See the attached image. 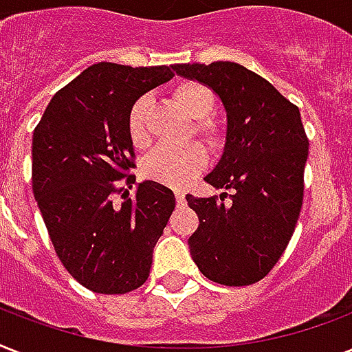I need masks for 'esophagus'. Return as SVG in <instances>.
I'll return each instance as SVG.
<instances>
[{
	"label": "esophagus",
	"mask_w": 352,
	"mask_h": 352,
	"mask_svg": "<svg viewBox=\"0 0 352 352\" xmlns=\"http://www.w3.org/2000/svg\"><path fill=\"white\" fill-rule=\"evenodd\" d=\"M175 199L177 206H184V204H186V199H184V192H182V190H175Z\"/></svg>",
	"instance_id": "obj_1"
}]
</instances>
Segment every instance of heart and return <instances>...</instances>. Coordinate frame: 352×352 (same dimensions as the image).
Here are the masks:
<instances>
[{
	"label": "heart",
	"instance_id": "heart-1",
	"mask_svg": "<svg viewBox=\"0 0 352 352\" xmlns=\"http://www.w3.org/2000/svg\"><path fill=\"white\" fill-rule=\"evenodd\" d=\"M173 98L182 107V111L195 122V133L212 146L223 142V129L215 120L210 118L215 109V95L208 85L201 82L186 80L175 85ZM148 109L149 98H138L129 109L127 129L129 137L137 146L148 144ZM206 164V153L199 144L192 142L186 146H160L144 160L142 170L151 181L171 188H181L199 175Z\"/></svg>",
	"mask_w": 352,
	"mask_h": 352
}]
</instances>
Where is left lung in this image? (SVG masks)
Instances as JSON below:
<instances>
[{
    "mask_svg": "<svg viewBox=\"0 0 352 352\" xmlns=\"http://www.w3.org/2000/svg\"><path fill=\"white\" fill-rule=\"evenodd\" d=\"M179 76L197 80L219 96L226 111L225 149L204 181L215 197L186 195L199 215L190 254L203 276L245 287L263 279L294 234L303 203L309 140L300 109L270 82L234 62L177 63Z\"/></svg>",
    "mask_w": 352,
    "mask_h": 352,
    "instance_id": "8db88e82",
    "label": "left lung"
}]
</instances>
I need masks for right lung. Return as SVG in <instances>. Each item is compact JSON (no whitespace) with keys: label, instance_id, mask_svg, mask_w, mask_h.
<instances>
[{"label":"right lung","instance_id":"add662e5","mask_svg":"<svg viewBox=\"0 0 352 352\" xmlns=\"http://www.w3.org/2000/svg\"><path fill=\"white\" fill-rule=\"evenodd\" d=\"M173 76L170 67L100 62L49 102L32 133V192L56 256L85 289L126 294L148 279L153 248L175 208L170 188L138 182L129 109ZM126 178L129 188H117Z\"/></svg>","mask_w":352,"mask_h":352}]
</instances>
